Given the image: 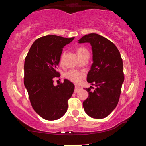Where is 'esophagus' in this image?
<instances>
[{
    "label": "esophagus",
    "mask_w": 146,
    "mask_h": 146,
    "mask_svg": "<svg viewBox=\"0 0 146 146\" xmlns=\"http://www.w3.org/2000/svg\"><path fill=\"white\" fill-rule=\"evenodd\" d=\"M80 90V87H78V86H75V91H74V92L75 93H77L78 91Z\"/></svg>",
    "instance_id": "esophagus-1"
}]
</instances>
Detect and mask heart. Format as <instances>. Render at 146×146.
Wrapping results in <instances>:
<instances>
[{
	"label": "heart",
	"instance_id": "1",
	"mask_svg": "<svg viewBox=\"0 0 146 146\" xmlns=\"http://www.w3.org/2000/svg\"><path fill=\"white\" fill-rule=\"evenodd\" d=\"M76 53L78 55L79 57L82 56L84 54L86 53H89L87 49H85L84 48L80 47L76 49ZM63 60V55L61 56L60 58V63L62 62ZM84 76V73L82 71H79L75 70H71L68 71L67 73L65 74V77L68 79L69 80L71 81V82H75V83H78L81 80V79L82 78L83 76Z\"/></svg>",
	"mask_w": 146,
	"mask_h": 146
}]
</instances>
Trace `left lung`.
Returning a JSON list of instances; mask_svg holds the SVG:
<instances>
[{"label":"left lung","instance_id":"obj_1","mask_svg":"<svg viewBox=\"0 0 146 146\" xmlns=\"http://www.w3.org/2000/svg\"><path fill=\"white\" fill-rule=\"evenodd\" d=\"M78 41L91 46L93 64L87 81L96 86L93 91L91 86L84 88L89 97L83 102L84 110L90 117L101 119L115 110L119 100L124 81L122 59L115 44L100 35H86Z\"/></svg>","mask_w":146,"mask_h":146}]
</instances>
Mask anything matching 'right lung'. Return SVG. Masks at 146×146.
<instances>
[{"instance_id": "obj_1", "label": "right lung", "mask_w": 146, "mask_h": 146, "mask_svg": "<svg viewBox=\"0 0 146 146\" xmlns=\"http://www.w3.org/2000/svg\"><path fill=\"white\" fill-rule=\"evenodd\" d=\"M74 38L53 35L39 38L25 58L24 86L35 111L45 120L59 119L68 110V100L75 86L67 79L54 86L53 78L60 76L56 69L64 47Z\"/></svg>"}]
</instances>
